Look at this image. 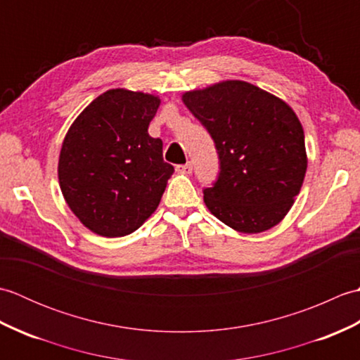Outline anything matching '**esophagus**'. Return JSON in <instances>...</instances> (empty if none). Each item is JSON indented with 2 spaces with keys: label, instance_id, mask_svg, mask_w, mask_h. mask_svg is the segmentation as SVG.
<instances>
[{
  "label": "esophagus",
  "instance_id": "1",
  "mask_svg": "<svg viewBox=\"0 0 360 360\" xmlns=\"http://www.w3.org/2000/svg\"><path fill=\"white\" fill-rule=\"evenodd\" d=\"M176 170L181 172V173H186V174H190L193 172V164L192 162H187L184 165H178L176 167Z\"/></svg>",
  "mask_w": 360,
  "mask_h": 360
}]
</instances>
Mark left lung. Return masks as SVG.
Listing matches in <instances>:
<instances>
[{"label":"left lung","mask_w":360,"mask_h":360,"mask_svg":"<svg viewBox=\"0 0 360 360\" xmlns=\"http://www.w3.org/2000/svg\"><path fill=\"white\" fill-rule=\"evenodd\" d=\"M218 151L219 174L204 202L243 233L278 224L292 207L307 173L300 120L288 103L255 85L226 80L182 96Z\"/></svg>","instance_id":"8db88e82"}]
</instances>
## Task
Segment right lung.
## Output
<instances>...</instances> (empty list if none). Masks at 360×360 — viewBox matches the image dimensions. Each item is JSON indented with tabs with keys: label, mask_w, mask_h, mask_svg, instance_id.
I'll list each match as a JSON object with an SVG mask.
<instances>
[{
	"label": "right lung",
	"mask_w": 360,
	"mask_h": 360,
	"mask_svg": "<svg viewBox=\"0 0 360 360\" xmlns=\"http://www.w3.org/2000/svg\"><path fill=\"white\" fill-rule=\"evenodd\" d=\"M159 97L110 89L68 129L58 159L65 201L82 224L102 236L139 229L159 205L174 168L162 141L148 134Z\"/></svg>",
	"instance_id": "add662e5"
}]
</instances>
